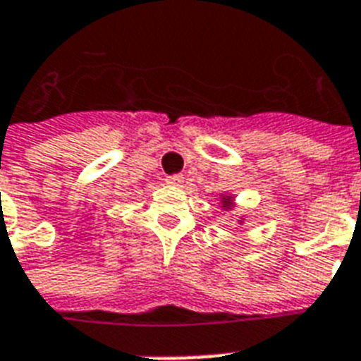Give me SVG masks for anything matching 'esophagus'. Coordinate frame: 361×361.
Here are the masks:
<instances>
[{"label":"esophagus","mask_w":361,"mask_h":361,"mask_svg":"<svg viewBox=\"0 0 361 361\" xmlns=\"http://www.w3.org/2000/svg\"><path fill=\"white\" fill-rule=\"evenodd\" d=\"M183 176H180V174H176V176H169V178H166V183H169V185H172V187H181L183 185Z\"/></svg>","instance_id":"obj_1"}]
</instances>
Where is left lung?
Instances as JSON below:
<instances>
[{
    "instance_id": "obj_1",
    "label": "left lung",
    "mask_w": 361,
    "mask_h": 361,
    "mask_svg": "<svg viewBox=\"0 0 361 361\" xmlns=\"http://www.w3.org/2000/svg\"><path fill=\"white\" fill-rule=\"evenodd\" d=\"M219 200H221V209H223V212H232V209L236 208V202H234V200H236V197H234V195H231V192H219ZM238 225H245V219H243V217H240V219H238Z\"/></svg>"
}]
</instances>
